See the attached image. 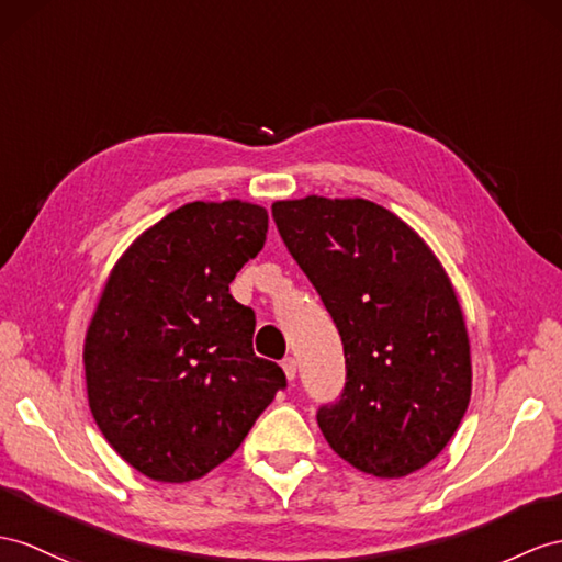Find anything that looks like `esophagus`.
Here are the masks:
<instances>
[{"mask_svg": "<svg viewBox=\"0 0 562 562\" xmlns=\"http://www.w3.org/2000/svg\"><path fill=\"white\" fill-rule=\"evenodd\" d=\"M281 367H283V372H285V379L293 381L295 374H297V360H295V358H285V360L281 362Z\"/></svg>", "mask_w": 562, "mask_h": 562, "instance_id": "esophagus-1", "label": "esophagus"}]
</instances>
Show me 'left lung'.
I'll list each match as a JSON object with an SVG mask.
<instances>
[{
  "instance_id": "8db88e82",
  "label": "left lung",
  "mask_w": 562,
  "mask_h": 562,
  "mask_svg": "<svg viewBox=\"0 0 562 562\" xmlns=\"http://www.w3.org/2000/svg\"><path fill=\"white\" fill-rule=\"evenodd\" d=\"M273 222L344 340L348 381L319 409L328 446L379 479L429 464L472 395L458 293L417 231L362 198L277 200Z\"/></svg>"
}]
</instances>
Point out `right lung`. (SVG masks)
<instances>
[{
    "mask_svg": "<svg viewBox=\"0 0 562 562\" xmlns=\"http://www.w3.org/2000/svg\"><path fill=\"white\" fill-rule=\"evenodd\" d=\"M269 214L188 202L109 271L86 344L92 417L140 474L186 484L236 453L285 374L252 352L255 312L228 283L265 248Z\"/></svg>",
    "mask_w": 562,
    "mask_h": 562,
    "instance_id": "add662e5",
    "label": "right lung"
}]
</instances>
